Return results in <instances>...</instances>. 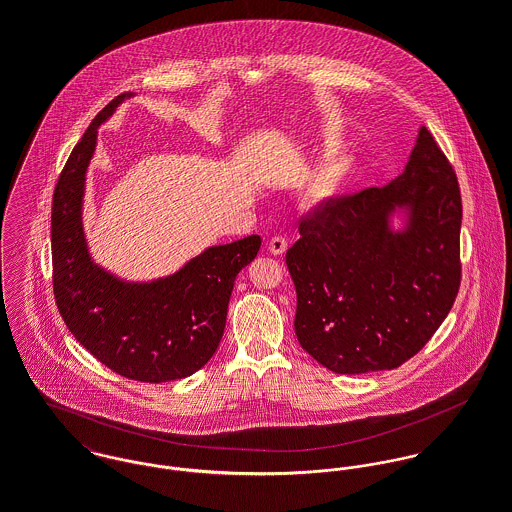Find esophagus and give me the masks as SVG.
<instances>
[{
    "mask_svg": "<svg viewBox=\"0 0 512 512\" xmlns=\"http://www.w3.org/2000/svg\"><path fill=\"white\" fill-rule=\"evenodd\" d=\"M268 250H270L274 256H280V254H284V252L288 250V240H286L284 236H274V238H270V242H268Z\"/></svg>",
    "mask_w": 512,
    "mask_h": 512,
    "instance_id": "1",
    "label": "esophagus"
}]
</instances>
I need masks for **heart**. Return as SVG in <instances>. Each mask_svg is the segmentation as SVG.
<instances>
[{"instance_id":"1","label":"heart","mask_w":512,"mask_h":512,"mask_svg":"<svg viewBox=\"0 0 512 512\" xmlns=\"http://www.w3.org/2000/svg\"><path fill=\"white\" fill-rule=\"evenodd\" d=\"M347 171H349V163L343 161V159H341V161H335V163H329V165L323 169V173L319 175L317 183H315V189H313L315 199L321 201V199H329L331 195H335V193L339 191V187H341V183H343Z\"/></svg>"}]
</instances>
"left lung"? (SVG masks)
Here are the masks:
<instances>
[{"mask_svg": "<svg viewBox=\"0 0 512 512\" xmlns=\"http://www.w3.org/2000/svg\"><path fill=\"white\" fill-rule=\"evenodd\" d=\"M404 210L407 224L389 222ZM461 193L453 167L420 128L406 169L317 207L286 254L299 345L337 374L390 370L438 331L461 284Z\"/></svg>", "mask_w": 512, "mask_h": 512, "instance_id": "left-lung-1", "label": "left lung"}]
</instances>
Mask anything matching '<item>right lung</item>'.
<instances>
[{"label": "right lung", "mask_w": 512, "mask_h": 512, "mask_svg": "<svg viewBox=\"0 0 512 512\" xmlns=\"http://www.w3.org/2000/svg\"><path fill=\"white\" fill-rule=\"evenodd\" d=\"M132 94L116 96L86 128L53 195V292L74 339L110 370L140 382H169L207 365L219 347L234 280L260 250L252 234L211 246L179 272L124 282L90 258L82 228L86 169L98 126Z\"/></svg>", "instance_id": "add662e5"}]
</instances>
